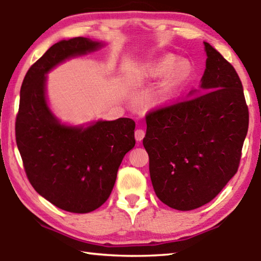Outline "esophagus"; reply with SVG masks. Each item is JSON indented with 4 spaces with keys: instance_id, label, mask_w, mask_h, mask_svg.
<instances>
[{
    "instance_id": "obj_1",
    "label": "esophagus",
    "mask_w": 261,
    "mask_h": 261,
    "mask_svg": "<svg viewBox=\"0 0 261 261\" xmlns=\"http://www.w3.org/2000/svg\"><path fill=\"white\" fill-rule=\"evenodd\" d=\"M135 137L137 141H141L145 137V131L143 129H137L135 132Z\"/></svg>"
}]
</instances>
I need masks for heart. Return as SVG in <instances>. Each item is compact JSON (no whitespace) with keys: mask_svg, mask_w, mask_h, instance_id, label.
Segmentation results:
<instances>
[{"mask_svg":"<svg viewBox=\"0 0 261 261\" xmlns=\"http://www.w3.org/2000/svg\"><path fill=\"white\" fill-rule=\"evenodd\" d=\"M177 59L173 55H165L154 61L153 63H149L141 69L139 72V81H155V79H161L167 77L174 69ZM174 74L176 79L183 77L184 70L182 67H177L175 69Z\"/></svg>","mask_w":261,"mask_h":261,"instance_id":"b5f03b06","label":"heart"}]
</instances>
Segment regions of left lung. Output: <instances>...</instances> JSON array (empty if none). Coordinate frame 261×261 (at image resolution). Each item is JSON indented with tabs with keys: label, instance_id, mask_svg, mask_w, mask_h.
Instances as JSON below:
<instances>
[{
	"label": "left lung",
	"instance_id": "left-lung-1",
	"mask_svg": "<svg viewBox=\"0 0 261 261\" xmlns=\"http://www.w3.org/2000/svg\"><path fill=\"white\" fill-rule=\"evenodd\" d=\"M206 69L188 100L148 113L143 140L154 191L163 204L191 211L236 174L249 110L236 70L208 42Z\"/></svg>",
	"mask_w": 261,
	"mask_h": 261
}]
</instances>
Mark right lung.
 Masks as SVG:
<instances>
[{
  "label": "right lung",
  "mask_w": 261,
  "mask_h": 261,
  "mask_svg": "<svg viewBox=\"0 0 261 261\" xmlns=\"http://www.w3.org/2000/svg\"><path fill=\"white\" fill-rule=\"evenodd\" d=\"M103 46L83 37L59 41L29 69L20 88L16 141L26 175L40 196L71 213H90L108 199L118 167L136 144V124L125 117L62 123L48 103L47 73Z\"/></svg>",
  "instance_id": "obj_1"
}]
</instances>
